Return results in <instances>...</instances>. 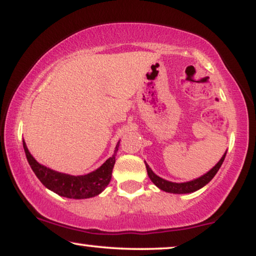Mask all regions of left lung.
<instances>
[{
    "label": "left lung",
    "instance_id": "obj_1",
    "mask_svg": "<svg viewBox=\"0 0 256 256\" xmlns=\"http://www.w3.org/2000/svg\"><path fill=\"white\" fill-rule=\"evenodd\" d=\"M225 156H226V152L224 154L222 160L216 164V166H213L208 174H204V176L199 177L197 180H194L191 182H186V183H172V182L166 180L154 174L152 170L150 169L146 163V171H148L149 178L152 180V183L155 184L157 188H160V190L170 192V194H190V192H194L199 190V188H202V186H205L208 182L212 180V178L216 176V174L218 172L220 166H222L224 160H225Z\"/></svg>",
    "mask_w": 256,
    "mask_h": 256
}]
</instances>
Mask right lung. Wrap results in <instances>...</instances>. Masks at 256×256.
I'll list each match as a JSON object with an SVG mask.
<instances>
[{"mask_svg":"<svg viewBox=\"0 0 256 256\" xmlns=\"http://www.w3.org/2000/svg\"><path fill=\"white\" fill-rule=\"evenodd\" d=\"M23 148L31 169L45 188L56 192L62 197L85 199L101 194L104 188L110 184L112 171H113L115 164V152L118 150V146L115 148L114 155L110 157L99 169L90 174H84V176H71V174L57 172V171L48 169L38 163L31 156L24 141Z\"/></svg>","mask_w":256,"mask_h":256,"instance_id":"obj_1","label":"right lung"}]
</instances>
